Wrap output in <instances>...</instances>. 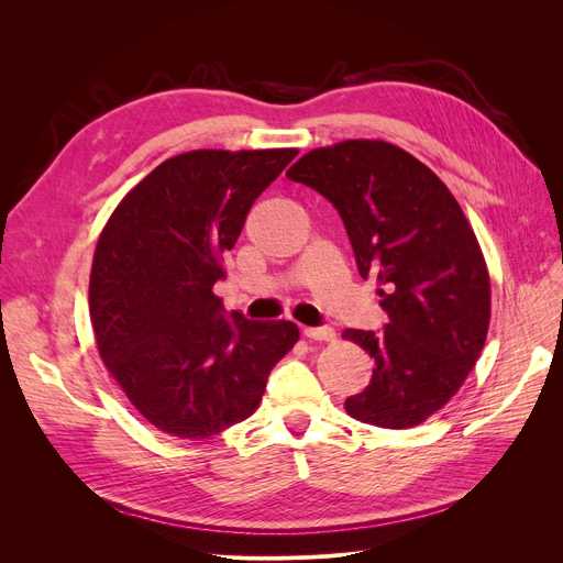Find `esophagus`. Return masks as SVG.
I'll return each instance as SVG.
<instances>
[{
	"mask_svg": "<svg viewBox=\"0 0 563 563\" xmlns=\"http://www.w3.org/2000/svg\"><path fill=\"white\" fill-rule=\"evenodd\" d=\"M302 333L310 340H333L335 331L331 327H305Z\"/></svg>",
	"mask_w": 563,
	"mask_h": 563,
	"instance_id": "esophagus-1",
	"label": "esophagus"
}]
</instances>
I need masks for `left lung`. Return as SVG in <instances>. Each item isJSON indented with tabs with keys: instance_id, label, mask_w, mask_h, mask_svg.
<instances>
[{
	"instance_id": "obj_1",
	"label": "left lung",
	"mask_w": 563,
	"mask_h": 563,
	"mask_svg": "<svg viewBox=\"0 0 563 563\" xmlns=\"http://www.w3.org/2000/svg\"><path fill=\"white\" fill-rule=\"evenodd\" d=\"M286 178L333 203L360 275L383 286V331H345L376 362L347 413L387 430L428 420L465 383L490 319L488 269L463 209L428 166L383 141L312 150Z\"/></svg>"
}]
</instances>
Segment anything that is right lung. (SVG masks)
<instances>
[{
    "mask_svg": "<svg viewBox=\"0 0 563 563\" xmlns=\"http://www.w3.org/2000/svg\"><path fill=\"white\" fill-rule=\"evenodd\" d=\"M298 150H195L162 162L100 234L89 312L98 352L157 430L209 439L246 420L294 321L228 314L213 284L253 201Z\"/></svg>",
    "mask_w": 563,
    "mask_h": 563,
    "instance_id": "obj_1",
    "label": "right lung"
}]
</instances>
